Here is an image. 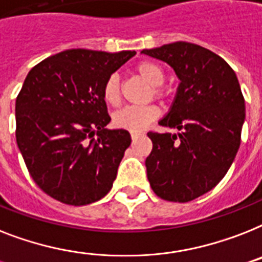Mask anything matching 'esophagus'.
I'll use <instances>...</instances> for the list:
<instances>
[{
	"label": "esophagus",
	"mask_w": 262,
	"mask_h": 262,
	"mask_svg": "<svg viewBox=\"0 0 262 262\" xmlns=\"http://www.w3.org/2000/svg\"><path fill=\"white\" fill-rule=\"evenodd\" d=\"M140 136H141V133H140V132H132V133H130V137H132V140H133V141H135V140H137Z\"/></svg>",
	"instance_id": "1"
}]
</instances>
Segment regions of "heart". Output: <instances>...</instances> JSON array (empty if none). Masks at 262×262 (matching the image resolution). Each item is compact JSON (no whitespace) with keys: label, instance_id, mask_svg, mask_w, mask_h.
Listing matches in <instances>:
<instances>
[{"label":"heart","instance_id":"heart-1","mask_svg":"<svg viewBox=\"0 0 262 262\" xmlns=\"http://www.w3.org/2000/svg\"><path fill=\"white\" fill-rule=\"evenodd\" d=\"M137 72L153 87L155 94L159 98H164L167 91L160 86L165 79L164 70L161 69L155 61H141L136 67ZM102 94L106 103L110 106H118L121 102V90H120V78L117 74H112L105 80ZM160 116V109L156 105L145 106H126L120 112H117L113 117V124L118 129H124L129 132H141L148 125Z\"/></svg>","mask_w":262,"mask_h":262}]
</instances>
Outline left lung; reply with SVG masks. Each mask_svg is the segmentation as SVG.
Wrapping results in <instances>:
<instances>
[{
	"instance_id": "obj_1",
	"label": "left lung",
	"mask_w": 262,
	"mask_h": 262,
	"mask_svg": "<svg viewBox=\"0 0 262 262\" xmlns=\"http://www.w3.org/2000/svg\"><path fill=\"white\" fill-rule=\"evenodd\" d=\"M141 54L165 61L180 80L169 112L159 121L179 133H148V180L161 199L193 201L223 179L241 144L245 101L237 75L222 57L192 42Z\"/></svg>"
}]
</instances>
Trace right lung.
<instances>
[{
    "instance_id": "add662e5",
    "label": "right lung",
    "mask_w": 262,
    "mask_h": 262,
    "mask_svg": "<svg viewBox=\"0 0 262 262\" xmlns=\"http://www.w3.org/2000/svg\"><path fill=\"white\" fill-rule=\"evenodd\" d=\"M136 55L67 50L28 72L16 99V140L32 179L66 205L84 206L112 190L129 132L110 122L102 89Z\"/></svg>"
}]
</instances>
